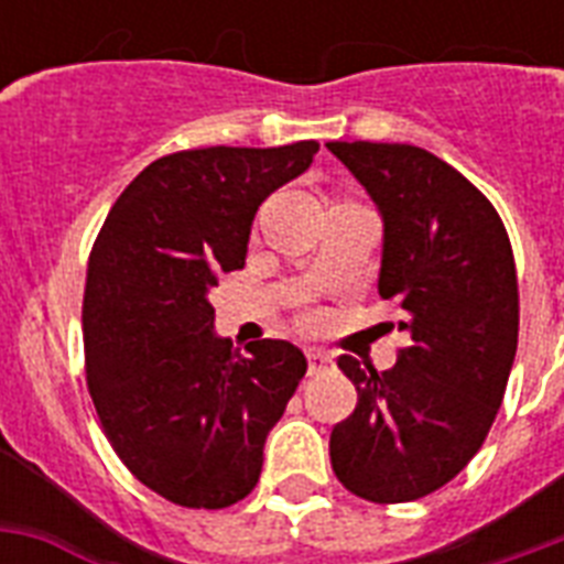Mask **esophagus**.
Listing matches in <instances>:
<instances>
[{"label": "esophagus", "mask_w": 564, "mask_h": 564, "mask_svg": "<svg viewBox=\"0 0 564 564\" xmlns=\"http://www.w3.org/2000/svg\"><path fill=\"white\" fill-rule=\"evenodd\" d=\"M307 366H310V375H318V371H325L327 366H330V357H327V354H322V351H316V348H310Z\"/></svg>", "instance_id": "1"}]
</instances>
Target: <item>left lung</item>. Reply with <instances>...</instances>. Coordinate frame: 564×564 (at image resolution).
<instances>
[{
	"label": "left lung",
	"instance_id": "left-lung-1",
	"mask_svg": "<svg viewBox=\"0 0 564 564\" xmlns=\"http://www.w3.org/2000/svg\"><path fill=\"white\" fill-rule=\"evenodd\" d=\"M383 216L377 292L410 345L377 371L343 354L357 406L330 433V465L371 503L433 495L489 436L518 348V274L495 204L436 154L406 143H327ZM394 327V325H392Z\"/></svg>",
	"mask_w": 564,
	"mask_h": 564
}]
</instances>
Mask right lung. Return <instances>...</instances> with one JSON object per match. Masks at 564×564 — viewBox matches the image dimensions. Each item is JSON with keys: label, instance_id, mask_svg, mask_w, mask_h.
<instances>
[{"label": "right lung", "instance_id": "obj_1", "mask_svg": "<svg viewBox=\"0 0 564 564\" xmlns=\"http://www.w3.org/2000/svg\"><path fill=\"white\" fill-rule=\"evenodd\" d=\"M316 140L187 149L149 163L110 207L84 286V371L101 430L170 503L225 509L260 480L269 430L307 371L283 339L213 334L216 274L246 265L257 207L307 170Z\"/></svg>", "mask_w": 564, "mask_h": 564}]
</instances>
